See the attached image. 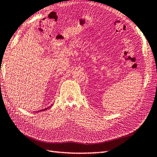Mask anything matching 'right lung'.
Segmentation results:
<instances>
[{
    "label": "right lung",
    "mask_w": 157,
    "mask_h": 157,
    "mask_svg": "<svg viewBox=\"0 0 157 157\" xmlns=\"http://www.w3.org/2000/svg\"><path fill=\"white\" fill-rule=\"evenodd\" d=\"M50 107H47V108H45V109H42V110H40V111H38L39 112H40V111H46V110H47L48 109V108H50Z\"/></svg>",
    "instance_id": "right-lung-1"
}]
</instances>
